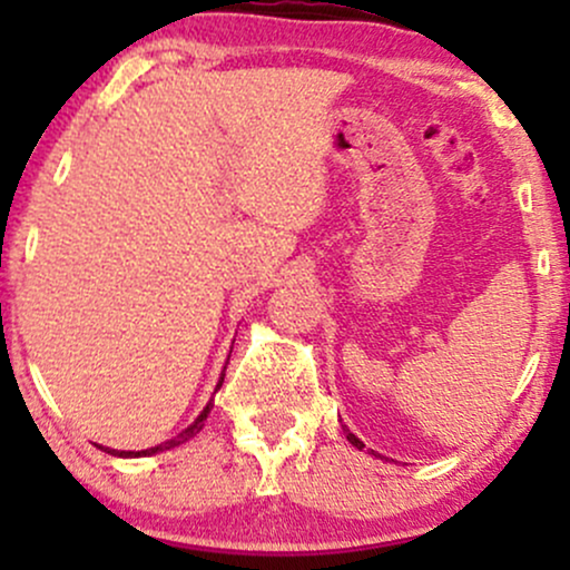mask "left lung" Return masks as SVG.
Wrapping results in <instances>:
<instances>
[{
    "mask_svg": "<svg viewBox=\"0 0 570 570\" xmlns=\"http://www.w3.org/2000/svg\"><path fill=\"white\" fill-rule=\"evenodd\" d=\"M345 436H348V442L353 444V448H358V450H362V448H364V442H362V440H358V436H356V434H351V431H348V429H345ZM372 455H377V453H375V450H372Z\"/></svg>",
    "mask_w": 570,
    "mask_h": 570,
    "instance_id": "obj_1",
    "label": "left lung"
}]
</instances>
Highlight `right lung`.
I'll list each match as a JSON object with an SVG mask.
<instances>
[{"label": "right lung", "mask_w": 570, "mask_h": 570, "mask_svg": "<svg viewBox=\"0 0 570 570\" xmlns=\"http://www.w3.org/2000/svg\"><path fill=\"white\" fill-rule=\"evenodd\" d=\"M222 381H225V375L219 377V385H222ZM219 385H217V389H219ZM208 412H212V404H206L200 415L195 417V423H189V426H187L185 431H181V434H176L174 440H168V442L155 444V448H149V450H139V453H134V450H109V448H101V450H104V453L117 455V458H139V455H155V453H163V450L179 448V444H185L187 440H193V436L198 434V431L203 429V421H206V417H208Z\"/></svg>", "instance_id": "add662e5"}]
</instances>
